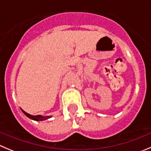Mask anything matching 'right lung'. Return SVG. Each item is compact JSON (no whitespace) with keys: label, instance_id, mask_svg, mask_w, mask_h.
Here are the masks:
<instances>
[{"label":"right lung","instance_id":"right-lung-1","mask_svg":"<svg viewBox=\"0 0 151 151\" xmlns=\"http://www.w3.org/2000/svg\"><path fill=\"white\" fill-rule=\"evenodd\" d=\"M22 111L23 112V113L26 116H27L28 118H30V119H32V120H34V121H37V122H39V121H44V120H46V119H47V118H50V117H52L51 115L50 116H42V115H30V114L29 113H27L25 111H24L23 109H22Z\"/></svg>","mask_w":151,"mask_h":151}]
</instances>
